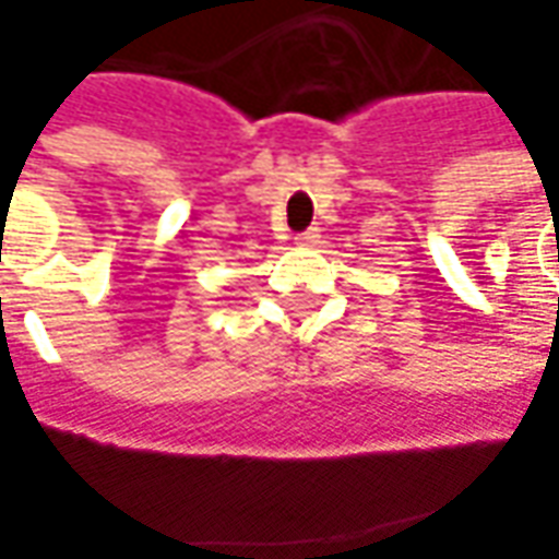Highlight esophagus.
I'll return each instance as SVG.
<instances>
[{
    "label": "esophagus",
    "instance_id": "34e87169",
    "mask_svg": "<svg viewBox=\"0 0 559 559\" xmlns=\"http://www.w3.org/2000/svg\"><path fill=\"white\" fill-rule=\"evenodd\" d=\"M295 242H298V246H313V242H320V233H317V229H308V233L295 236Z\"/></svg>",
    "mask_w": 559,
    "mask_h": 559
}]
</instances>
